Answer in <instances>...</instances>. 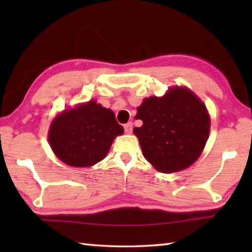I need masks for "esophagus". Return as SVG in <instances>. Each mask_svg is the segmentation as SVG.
Masks as SVG:
<instances>
[{"label": "esophagus", "instance_id": "obj_1", "mask_svg": "<svg viewBox=\"0 0 252 252\" xmlns=\"http://www.w3.org/2000/svg\"><path fill=\"white\" fill-rule=\"evenodd\" d=\"M132 130H133V126H132L131 122H127L126 125H125V131H126V133H131Z\"/></svg>", "mask_w": 252, "mask_h": 252}]
</instances>
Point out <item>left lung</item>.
Wrapping results in <instances>:
<instances>
[{"instance_id": "obj_1", "label": "left lung", "mask_w": 252, "mask_h": 252, "mask_svg": "<svg viewBox=\"0 0 252 252\" xmlns=\"http://www.w3.org/2000/svg\"><path fill=\"white\" fill-rule=\"evenodd\" d=\"M134 127L143 156L158 171L172 173L197 161L210 131L206 105L185 87H172L163 96H150L139 106Z\"/></svg>"}]
</instances>
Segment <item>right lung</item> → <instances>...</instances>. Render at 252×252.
<instances>
[{
	"mask_svg": "<svg viewBox=\"0 0 252 252\" xmlns=\"http://www.w3.org/2000/svg\"><path fill=\"white\" fill-rule=\"evenodd\" d=\"M123 131L113 111L91 100L55 117L48 138L62 162L71 167L87 168L104 159L114 138Z\"/></svg>",
	"mask_w": 252,
	"mask_h": 252,
	"instance_id": "right-lung-1",
	"label": "right lung"
}]
</instances>
